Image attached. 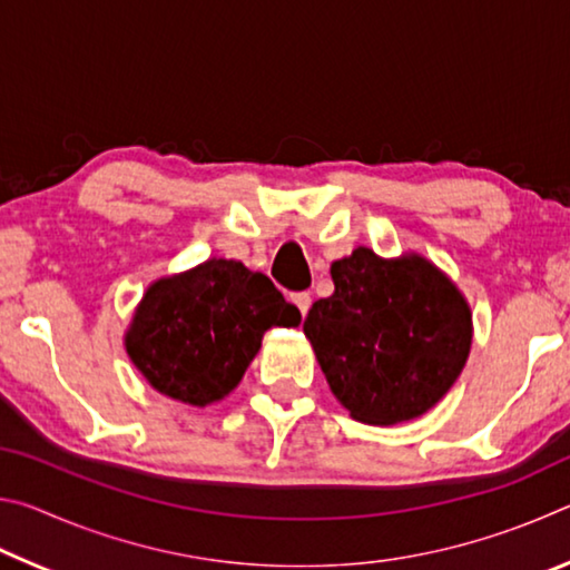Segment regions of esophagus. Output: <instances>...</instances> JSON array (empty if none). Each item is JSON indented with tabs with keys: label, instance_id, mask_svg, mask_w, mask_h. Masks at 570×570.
<instances>
[{
	"label": "esophagus",
	"instance_id": "1",
	"mask_svg": "<svg viewBox=\"0 0 570 570\" xmlns=\"http://www.w3.org/2000/svg\"><path fill=\"white\" fill-rule=\"evenodd\" d=\"M292 302L296 304L298 312H302V316H306L308 306H312V294H308V292H298V294H292Z\"/></svg>",
	"mask_w": 570,
	"mask_h": 570
}]
</instances>
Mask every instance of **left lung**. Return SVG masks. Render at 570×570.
<instances>
[{
	"instance_id": "left-lung-1",
	"label": "left lung",
	"mask_w": 570,
	"mask_h": 570,
	"mask_svg": "<svg viewBox=\"0 0 570 570\" xmlns=\"http://www.w3.org/2000/svg\"><path fill=\"white\" fill-rule=\"evenodd\" d=\"M334 294L308 308L330 390L356 422L400 424L445 397L472 346V312L458 284L417 250L397 258L360 246L332 264Z\"/></svg>"
}]
</instances>
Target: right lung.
Segmentation results:
<instances>
[{
  "label": "right lung",
  "instance_id": "right-lung-1",
  "mask_svg": "<svg viewBox=\"0 0 570 570\" xmlns=\"http://www.w3.org/2000/svg\"><path fill=\"white\" fill-rule=\"evenodd\" d=\"M298 322V308L272 278L214 256L156 278L135 306L122 344L153 390L206 407L238 387L272 326Z\"/></svg>",
  "mask_w": 570,
  "mask_h": 570
}]
</instances>
